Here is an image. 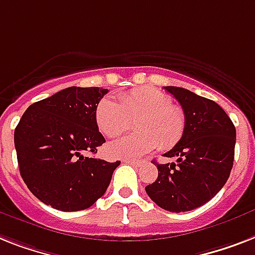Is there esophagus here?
<instances>
[{
  "label": "esophagus",
  "mask_w": 255,
  "mask_h": 255,
  "mask_svg": "<svg viewBox=\"0 0 255 255\" xmlns=\"http://www.w3.org/2000/svg\"><path fill=\"white\" fill-rule=\"evenodd\" d=\"M126 162L129 163V165H132L134 167H140L144 163V160H126Z\"/></svg>",
  "instance_id": "1"
}]
</instances>
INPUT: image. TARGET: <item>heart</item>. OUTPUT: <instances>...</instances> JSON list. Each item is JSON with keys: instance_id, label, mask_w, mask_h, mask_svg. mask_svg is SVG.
Masks as SVG:
<instances>
[{"instance_id": "b5f03b06", "label": "heart", "mask_w": 255, "mask_h": 255, "mask_svg": "<svg viewBox=\"0 0 255 255\" xmlns=\"http://www.w3.org/2000/svg\"><path fill=\"white\" fill-rule=\"evenodd\" d=\"M136 132L110 142L107 152L117 158H134L157 146L167 150L181 141L186 114L169 94L156 88L132 89L119 95V102L103 98L95 109V122L107 137H117L131 127Z\"/></svg>"}]
</instances>
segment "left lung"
Returning a JSON list of instances; mask_svg holds the SVG:
<instances>
[{"label":"left lung","mask_w":255,"mask_h":255,"mask_svg":"<svg viewBox=\"0 0 255 255\" xmlns=\"http://www.w3.org/2000/svg\"><path fill=\"white\" fill-rule=\"evenodd\" d=\"M186 114L181 141L163 156L174 162L157 163L158 177L145 187L157 206L186 212L206 204L220 191L235 160L236 128L216 102L187 89L163 86Z\"/></svg>","instance_id":"8db88e82"}]
</instances>
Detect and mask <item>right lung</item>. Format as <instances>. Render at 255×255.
Wrapping results in <instances>:
<instances>
[{
    "instance_id": "1",
    "label": "right lung",
    "mask_w": 255,
    "mask_h": 255,
    "mask_svg": "<svg viewBox=\"0 0 255 255\" xmlns=\"http://www.w3.org/2000/svg\"><path fill=\"white\" fill-rule=\"evenodd\" d=\"M103 88L72 86L32 103L14 131L20 175L28 190L59 211L86 210L109 187L121 161L85 157L106 142L95 109Z\"/></svg>"
}]
</instances>
